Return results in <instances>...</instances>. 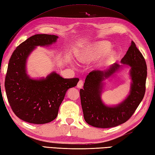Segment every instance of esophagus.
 I'll list each match as a JSON object with an SVG mask.
<instances>
[{
	"instance_id": "esophagus-1",
	"label": "esophagus",
	"mask_w": 155,
	"mask_h": 155,
	"mask_svg": "<svg viewBox=\"0 0 155 155\" xmlns=\"http://www.w3.org/2000/svg\"><path fill=\"white\" fill-rule=\"evenodd\" d=\"M83 86V81L80 80L77 84V88H82Z\"/></svg>"
}]
</instances>
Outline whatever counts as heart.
Wrapping results in <instances>:
<instances>
[{
	"label": "heart",
	"mask_w": 155,
	"mask_h": 155,
	"mask_svg": "<svg viewBox=\"0 0 155 155\" xmlns=\"http://www.w3.org/2000/svg\"><path fill=\"white\" fill-rule=\"evenodd\" d=\"M110 48V45L108 42H95L79 53L78 60L81 62L89 63L102 55L97 66L98 68H104L111 64L116 58V53L114 50L109 49Z\"/></svg>",
	"instance_id": "heart-1"
}]
</instances>
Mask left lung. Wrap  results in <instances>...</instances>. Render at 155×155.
Returning <instances> with one entry per match:
<instances>
[{"instance_id": "obj_1", "label": "left lung", "mask_w": 155, "mask_h": 155, "mask_svg": "<svg viewBox=\"0 0 155 155\" xmlns=\"http://www.w3.org/2000/svg\"><path fill=\"white\" fill-rule=\"evenodd\" d=\"M106 70H94L87 76L80 90L81 102L85 121L95 127L109 128L126 122L136 111L144 96L147 66L144 57L134 41L120 61ZM127 65L132 80L130 91L126 99L114 106L106 105L101 100L103 81Z\"/></svg>"}]
</instances>
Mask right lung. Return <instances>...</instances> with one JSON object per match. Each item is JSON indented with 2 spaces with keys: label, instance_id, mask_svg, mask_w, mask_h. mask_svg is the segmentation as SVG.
Listing matches in <instances>:
<instances>
[{
  "label": "right lung",
  "instance_id": "add662e5",
  "mask_svg": "<svg viewBox=\"0 0 155 155\" xmlns=\"http://www.w3.org/2000/svg\"><path fill=\"white\" fill-rule=\"evenodd\" d=\"M56 35H35L17 47L11 55L5 87L11 109L17 117L33 124H45L58 116L67 90L77 85V78H64L52 72L45 78L28 75V56L37 46H49L57 41Z\"/></svg>",
  "mask_w": 155,
  "mask_h": 155
}]
</instances>
